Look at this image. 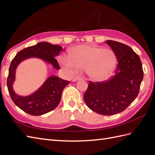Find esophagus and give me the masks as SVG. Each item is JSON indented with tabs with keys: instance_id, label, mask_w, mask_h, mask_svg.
<instances>
[{
	"instance_id": "esophagus-1",
	"label": "esophagus",
	"mask_w": 155,
	"mask_h": 155,
	"mask_svg": "<svg viewBox=\"0 0 155 155\" xmlns=\"http://www.w3.org/2000/svg\"><path fill=\"white\" fill-rule=\"evenodd\" d=\"M82 78V77L81 76H80V75H76V76H75V77H74L73 81H74V82L77 81H78V80H81Z\"/></svg>"
}]
</instances>
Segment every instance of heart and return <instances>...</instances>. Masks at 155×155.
<instances>
[{"instance_id": "obj_1", "label": "heart", "mask_w": 155, "mask_h": 155, "mask_svg": "<svg viewBox=\"0 0 155 155\" xmlns=\"http://www.w3.org/2000/svg\"><path fill=\"white\" fill-rule=\"evenodd\" d=\"M62 64L74 69L85 70L91 79L101 81L109 78L114 72L117 56L111 49L81 45L69 50L67 59H63Z\"/></svg>"}]
</instances>
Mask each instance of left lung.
I'll return each instance as SVG.
<instances>
[{
    "label": "left lung",
    "mask_w": 155,
    "mask_h": 155,
    "mask_svg": "<svg viewBox=\"0 0 155 155\" xmlns=\"http://www.w3.org/2000/svg\"><path fill=\"white\" fill-rule=\"evenodd\" d=\"M106 43L118 60L114 75L103 82L89 81L84 100L94 112L113 115L124 110L137 97L143 71L140 57L130 46L114 41Z\"/></svg>",
    "instance_id": "1"
}]
</instances>
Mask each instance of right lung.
Listing matches in <instances>:
<instances>
[{"mask_svg": "<svg viewBox=\"0 0 155 155\" xmlns=\"http://www.w3.org/2000/svg\"><path fill=\"white\" fill-rule=\"evenodd\" d=\"M61 50L62 48L58 45L42 42L19 51L12 59L7 78L8 90L14 104L24 112L31 115L39 116L52 110L59 105L63 90L70 82L51 76L34 94L27 97L18 96L14 92L12 84L15 81V69L19 63L27 58L35 57L51 63L54 68L59 69L60 67L55 58L59 55Z\"/></svg>", "mask_w": 155, "mask_h": 155, "instance_id": "1", "label": "right lung"}]
</instances>
